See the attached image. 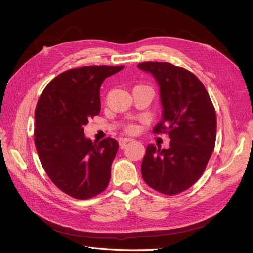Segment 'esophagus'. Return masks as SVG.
<instances>
[{"label": "esophagus", "instance_id": "34e87169", "mask_svg": "<svg viewBox=\"0 0 253 253\" xmlns=\"http://www.w3.org/2000/svg\"><path fill=\"white\" fill-rule=\"evenodd\" d=\"M131 141H134V139H132V138H120L119 139V144H120L121 148H124L126 143L131 142Z\"/></svg>", "mask_w": 253, "mask_h": 253}]
</instances>
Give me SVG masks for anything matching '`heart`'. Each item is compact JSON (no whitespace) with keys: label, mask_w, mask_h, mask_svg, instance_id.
Returning a JSON list of instances; mask_svg holds the SVG:
<instances>
[{"label":"heart","mask_w":253,"mask_h":253,"mask_svg":"<svg viewBox=\"0 0 253 253\" xmlns=\"http://www.w3.org/2000/svg\"><path fill=\"white\" fill-rule=\"evenodd\" d=\"M126 129H127L128 132H135L136 131V126L134 125H129V126H127Z\"/></svg>","instance_id":"heart-1"}]
</instances>
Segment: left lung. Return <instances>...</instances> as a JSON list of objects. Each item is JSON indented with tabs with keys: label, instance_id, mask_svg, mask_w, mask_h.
<instances>
[{
	"label": "left lung",
	"instance_id": "obj_1",
	"mask_svg": "<svg viewBox=\"0 0 253 253\" xmlns=\"http://www.w3.org/2000/svg\"><path fill=\"white\" fill-rule=\"evenodd\" d=\"M159 86L162 121L154 133L167 132L170 148L149 144L141 165L148 186L174 195L200 179L212 155L216 138V114L208 91L194 74L167 62H143Z\"/></svg>",
	"mask_w": 253,
	"mask_h": 253
}]
</instances>
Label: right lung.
<instances>
[{
  "mask_svg": "<svg viewBox=\"0 0 253 253\" xmlns=\"http://www.w3.org/2000/svg\"><path fill=\"white\" fill-rule=\"evenodd\" d=\"M125 66L91 65L58 75L41 94L35 112V144L43 169L64 193L87 200L101 193L111 178L118 142L91 141L88 119L100 113V86Z\"/></svg>",
  "mask_w": 253,
  "mask_h": 253,
  "instance_id": "right-lung-1",
  "label": "right lung"
}]
</instances>
